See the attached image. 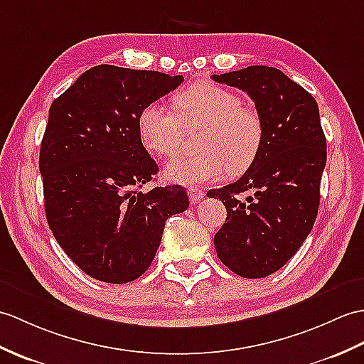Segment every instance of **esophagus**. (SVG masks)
Returning <instances> with one entry per match:
<instances>
[{"label":"esophagus","mask_w":364,"mask_h":364,"mask_svg":"<svg viewBox=\"0 0 364 364\" xmlns=\"http://www.w3.org/2000/svg\"><path fill=\"white\" fill-rule=\"evenodd\" d=\"M188 196H189V200L192 205H197V203H200V200L205 197V192H203L200 188H189Z\"/></svg>","instance_id":"1"}]
</instances>
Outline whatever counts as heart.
I'll use <instances>...</instances> for the list:
<instances>
[{"mask_svg":"<svg viewBox=\"0 0 364 364\" xmlns=\"http://www.w3.org/2000/svg\"><path fill=\"white\" fill-rule=\"evenodd\" d=\"M173 108L149 104L138 116L142 146L161 158L178 154L184 130L201 127L198 154L168 163L163 176L168 183L197 184L220 180L228 171L240 173L255 163L265 139L264 119L257 109L242 105L234 91L210 82H197L173 97Z\"/></svg>","mask_w":364,"mask_h":364,"instance_id":"heart-1","label":"heart"}]
</instances>
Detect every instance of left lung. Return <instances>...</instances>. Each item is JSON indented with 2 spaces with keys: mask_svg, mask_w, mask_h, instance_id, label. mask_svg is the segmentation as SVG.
I'll return each instance as SVG.
<instances>
[{
  "mask_svg": "<svg viewBox=\"0 0 364 364\" xmlns=\"http://www.w3.org/2000/svg\"><path fill=\"white\" fill-rule=\"evenodd\" d=\"M213 79L247 92L265 125L264 144L248 171L208 192L226 208L215 251L235 274L265 277L294 256L316 220L327 159L318 104L272 66H248Z\"/></svg>",
  "mask_w": 364,
  "mask_h": 364,
  "instance_id": "1",
  "label": "left lung"
}]
</instances>
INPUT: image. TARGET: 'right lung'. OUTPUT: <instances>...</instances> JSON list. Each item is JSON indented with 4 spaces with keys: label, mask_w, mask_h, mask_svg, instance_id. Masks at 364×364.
I'll return each mask as SVG.
<instances>
[{
    "label": "right lung",
    "mask_w": 364,
    "mask_h": 364,
    "mask_svg": "<svg viewBox=\"0 0 364 364\" xmlns=\"http://www.w3.org/2000/svg\"><path fill=\"white\" fill-rule=\"evenodd\" d=\"M183 80L99 65L49 108L38 163L48 225L74 264L97 281L125 284L146 273L166 220L189 206L178 184L139 191L158 166L142 146L138 116Z\"/></svg>",
    "instance_id": "1"
}]
</instances>
